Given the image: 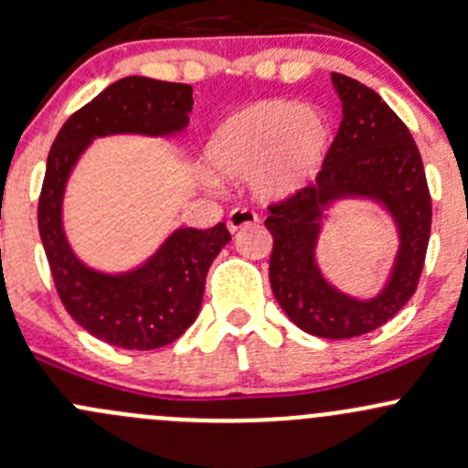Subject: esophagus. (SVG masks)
Here are the masks:
<instances>
[{
    "label": "esophagus",
    "instance_id": "34e87169",
    "mask_svg": "<svg viewBox=\"0 0 468 468\" xmlns=\"http://www.w3.org/2000/svg\"><path fill=\"white\" fill-rule=\"evenodd\" d=\"M255 224H258V215L249 208H233L229 213V219H226V226H229L230 233H238V230Z\"/></svg>",
    "mask_w": 468,
    "mask_h": 468
}]
</instances>
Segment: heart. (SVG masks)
<instances>
[{
    "mask_svg": "<svg viewBox=\"0 0 468 468\" xmlns=\"http://www.w3.org/2000/svg\"><path fill=\"white\" fill-rule=\"evenodd\" d=\"M332 141V121L321 107L264 98L210 132L204 161L219 179L247 176L250 195L262 204H284L316 181ZM215 176H206V184H218Z\"/></svg>",
    "mask_w": 468,
    "mask_h": 468,
    "instance_id": "b5f03b06",
    "label": "heart"
}]
</instances>
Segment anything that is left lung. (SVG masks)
<instances>
[{
  "mask_svg": "<svg viewBox=\"0 0 468 468\" xmlns=\"http://www.w3.org/2000/svg\"><path fill=\"white\" fill-rule=\"evenodd\" d=\"M343 121L316 184L271 206L269 280L289 321L321 338H354L390 321L415 293L431 238L424 164L401 118L377 91L332 73ZM372 200L396 221L398 250L382 289L358 299L334 288L317 264L324 221L343 200Z\"/></svg>",
  "mask_w": 468,
  "mask_h": 468,
  "instance_id": "obj_1",
  "label": "left lung"
}]
</instances>
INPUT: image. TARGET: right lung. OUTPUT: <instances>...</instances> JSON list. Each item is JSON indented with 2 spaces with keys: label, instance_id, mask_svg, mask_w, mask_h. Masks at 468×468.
Returning a JSON list of instances; mask_svg holds the SVG:
<instances>
[{
  "label": "right lung",
  "instance_id": "right-lung-1",
  "mask_svg": "<svg viewBox=\"0 0 468 468\" xmlns=\"http://www.w3.org/2000/svg\"><path fill=\"white\" fill-rule=\"evenodd\" d=\"M193 87L145 76L116 80L69 116L47 159L37 226L53 282L82 329L122 350L170 346L199 316L206 273L230 242L224 221L208 230L176 226L141 264L125 271L90 267L69 242L65 195L71 172L96 139L134 134L176 139L188 127Z\"/></svg>",
  "mask_w": 468,
  "mask_h": 468
}]
</instances>
